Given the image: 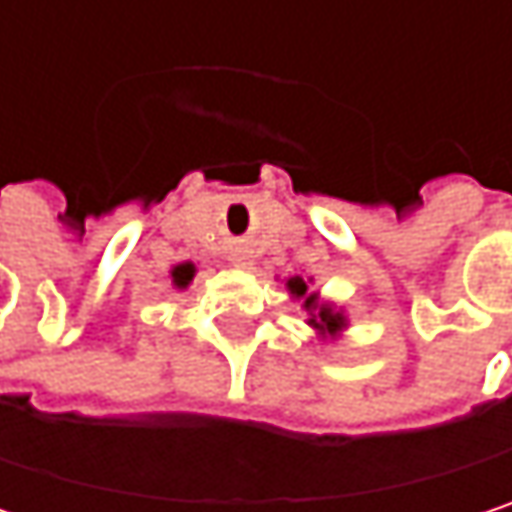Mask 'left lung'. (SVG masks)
I'll return each mask as SVG.
<instances>
[{"instance_id": "obj_1", "label": "left lung", "mask_w": 512, "mask_h": 512, "mask_svg": "<svg viewBox=\"0 0 512 512\" xmlns=\"http://www.w3.org/2000/svg\"><path fill=\"white\" fill-rule=\"evenodd\" d=\"M287 290H290L296 299H305V311L311 314V317H308V326H314L320 335H338V332L347 329L344 311H335L332 305H320L317 293L308 290V281H305V278H299V275L290 278V281H287Z\"/></svg>"}]
</instances>
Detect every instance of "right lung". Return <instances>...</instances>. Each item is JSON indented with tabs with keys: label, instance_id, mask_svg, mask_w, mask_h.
I'll use <instances>...</instances> for the list:
<instances>
[{
	"label": "right lung",
	"instance_id": "obj_1",
	"mask_svg": "<svg viewBox=\"0 0 512 512\" xmlns=\"http://www.w3.org/2000/svg\"><path fill=\"white\" fill-rule=\"evenodd\" d=\"M195 278V263H177L174 269H171V281H174V287H189V281Z\"/></svg>",
	"mask_w": 512,
	"mask_h": 512
}]
</instances>
